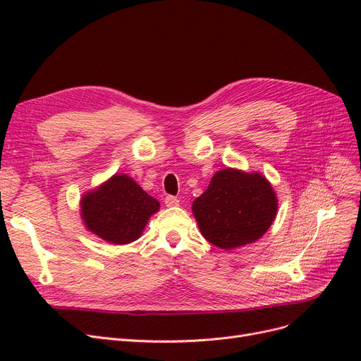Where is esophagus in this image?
<instances>
[{
	"mask_svg": "<svg viewBox=\"0 0 361 361\" xmlns=\"http://www.w3.org/2000/svg\"><path fill=\"white\" fill-rule=\"evenodd\" d=\"M164 202H166L167 206H178L179 204V199L174 197V195H167V197L164 199Z\"/></svg>",
	"mask_w": 361,
	"mask_h": 361,
	"instance_id": "obj_1",
	"label": "esophagus"
}]
</instances>
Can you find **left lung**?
Instances as JSON below:
<instances>
[{"label":"left lung","instance_id":"obj_1","mask_svg":"<svg viewBox=\"0 0 361 361\" xmlns=\"http://www.w3.org/2000/svg\"><path fill=\"white\" fill-rule=\"evenodd\" d=\"M192 214L207 241L231 250L257 241L268 231L277 214V197L262 174L226 169L215 173L194 200Z\"/></svg>","mask_w":361,"mask_h":361}]
</instances>
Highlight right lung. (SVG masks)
<instances>
[{
    "instance_id": "1",
    "label": "right lung",
    "mask_w": 361,
    "mask_h": 361,
    "mask_svg": "<svg viewBox=\"0 0 361 361\" xmlns=\"http://www.w3.org/2000/svg\"><path fill=\"white\" fill-rule=\"evenodd\" d=\"M159 209L157 199L125 174H114L101 188L85 194L81 216L90 232L111 244H129Z\"/></svg>"
}]
</instances>
